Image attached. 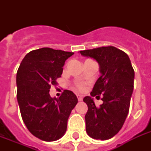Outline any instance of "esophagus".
<instances>
[{
    "label": "esophagus",
    "instance_id": "1",
    "mask_svg": "<svg viewBox=\"0 0 151 151\" xmlns=\"http://www.w3.org/2000/svg\"><path fill=\"white\" fill-rule=\"evenodd\" d=\"M77 97H78V101H81L83 99L82 96H81V95H77Z\"/></svg>",
    "mask_w": 151,
    "mask_h": 151
}]
</instances>
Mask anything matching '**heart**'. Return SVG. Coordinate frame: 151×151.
Returning a JSON list of instances; mask_svg holds the SVG:
<instances>
[{"mask_svg": "<svg viewBox=\"0 0 151 151\" xmlns=\"http://www.w3.org/2000/svg\"><path fill=\"white\" fill-rule=\"evenodd\" d=\"M77 88H78V89L80 90V91H83V90L85 89V85H84V84L79 83V84L77 85Z\"/></svg>", "mask_w": 151, "mask_h": 151, "instance_id": "b5f03b06", "label": "heart"}]
</instances>
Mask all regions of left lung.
<instances>
[{
	"mask_svg": "<svg viewBox=\"0 0 151 151\" xmlns=\"http://www.w3.org/2000/svg\"><path fill=\"white\" fill-rule=\"evenodd\" d=\"M80 53L99 63L101 75L90 94L103 96V103L99 107L95 106L91 96L83 99L88 105L85 117L86 132L95 139L106 140L121 130L129 114L135 72L129 55L113 46L80 51Z\"/></svg>",
	"mask_w": 151,
	"mask_h": 151,
	"instance_id": "8db88e82",
	"label": "left lung"
}]
</instances>
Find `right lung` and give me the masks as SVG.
<instances>
[{"label":"right lung","mask_w":151,"mask_h":151,"mask_svg":"<svg viewBox=\"0 0 151 151\" xmlns=\"http://www.w3.org/2000/svg\"><path fill=\"white\" fill-rule=\"evenodd\" d=\"M73 52L42 48L29 52L16 75L17 100L22 121L30 133L41 140L55 141L66 131L67 121L78 103L73 92L64 90L52 98L51 86L56 85L65 61Z\"/></svg>","instance_id":"right-lung-1"}]
</instances>
